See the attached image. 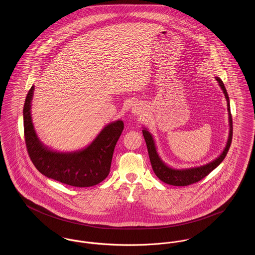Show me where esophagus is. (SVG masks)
<instances>
[{"instance_id": "1", "label": "esophagus", "mask_w": 255, "mask_h": 255, "mask_svg": "<svg viewBox=\"0 0 255 255\" xmlns=\"http://www.w3.org/2000/svg\"><path fill=\"white\" fill-rule=\"evenodd\" d=\"M143 106L142 104L140 103H135L132 108H131V113L134 115V116H139V115H142L143 114Z\"/></svg>"}]
</instances>
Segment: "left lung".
<instances>
[{
	"instance_id": "obj_1",
	"label": "left lung",
	"mask_w": 255,
	"mask_h": 255,
	"mask_svg": "<svg viewBox=\"0 0 255 255\" xmlns=\"http://www.w3.org/2000/svg\"><path fill=\"white\" fill-rule=\"evenodd\" d=\"M218 81L219 85L221 89L223 90V93L225 95V98L227 100V106H228V114H229V125H230V131H229V137L227 140V144L223 152L220 154L218 158L213 160L212 162L200 166V167H194V168H188V169H174L166 165L162 159L160 158L156 144L154 141V138L152 134L148 131L146 128H143L142 133L145 139L146 145L148 149V154L151 162L152 169L155 173V175L165 183L176 185V186H185L189 185L191 183L199 182L203 178H205L209 173H211L215 168H217L221 162L225 159L229 148L232 143V137H233V120L231 115V109H230V99L227 93V90L225 88V85L223 81L220 79V77H215Z\"/></svg>"
}]
</instances>
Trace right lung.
<instances>
[{
  "label": "right lung",
  "mask_w": 255,
  "mask_h": 255,
  "mask_svg": "<svg viewBox=\"0 0 255 255\" xmlns=\"http://www.w3.org/2000/svg\"><path fill=\"white\" fill-rule=\"evenodd\" d=\"M34 85L27 93L23 106L24 137L28 155L37 170L49 179L77 187H88L104 181L110 173L115 146L124 129L119 120L107 125L96 138L81 150L58 152L44 145L38 138L31 118Z\"/></svg>",
  "instance_id": "right-lung-1"
}]
</instances>
